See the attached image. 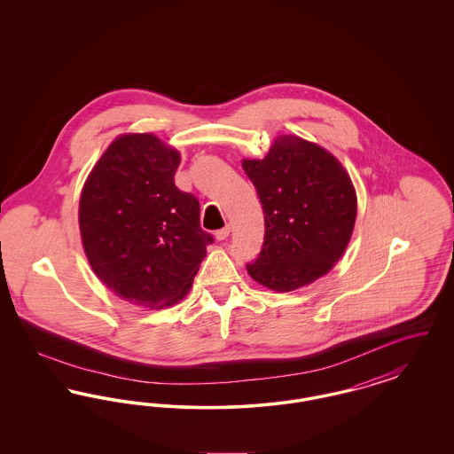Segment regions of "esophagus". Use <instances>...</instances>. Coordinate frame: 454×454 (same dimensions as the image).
<instances>
[{
	"mask_svg": "<svg viewBox=\"0 0 454 454\" xmlns=\"http://www.w3.org/2000/svg\"><path fill=\"white\" fill-rule=\"evenodd\" d=\"M230 231H231L230 226H224V228H221V230H217L216 239H219V241H221V239H226L228 235H230Z\"/></svg>",
	"mask_w": 454,
	"mask_h": 454,
	"instance_id": "1",
	"label": "esophagus"
}]
</instances>
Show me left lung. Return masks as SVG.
Segmentation results:
<instances>
[{
    "instance_id": "obj_1",
    "label": "left lung",
    "mask_w": 454,
    "mask_h": 454,
    "mask_svg": "<svg viewBox=\"0 0 454 454\" xmlns=\"http://www.w3.org/2000/svg\"><path fill=\"white\" fill-rule=\"evenodd\" d=\"M265 219L254 281L287 293L325 276L352 235L357 199L340 161L298 136H279L263 160H243Z\"/></svg>"
}]
</instances>
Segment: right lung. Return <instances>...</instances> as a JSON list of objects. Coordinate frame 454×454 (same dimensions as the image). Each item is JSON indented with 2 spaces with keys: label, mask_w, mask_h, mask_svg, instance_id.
<instances>
[{
  "label": "right lung",
  "mask_w": 454,
  "mask_h": 454,
  "mask_svg": "<svg viewBox=\"0 0 454 454\" xmlns=\"http://www.w3.org/2000/svg\"><path fill=\"white\" fill-rule=\"evenodd\" d=\"M176 150L153 134L117 137L88 175L80 231L98 279L126 301L163 308L191 289L213 235L194 194L175 185Z\"/></svg>",
  "instance_id": "1"
}]
</instances>
